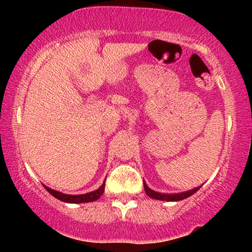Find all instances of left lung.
Listing matches in <instances>:
<instances>
[{
  "mask_svg": "<svg viewBox=\"0 0 252 252\" xmlns=\"http://www.w3.org/2000/svg\"><path fill=\"white\" fill-rule=\"evenodd\" d=\"M143 186H144V190H146L147 195L149 196V197L155 198V199H159V201H167V202L182 201V199L187 198V197H189V196H191L192 194H195V192L197 191L199 188H201V187H197V188L191 189V190H188L185 192H179V194H161V192L155 191V190H153V189H150L147 186L146 182H143Z\"/></svg>",
  "mask_w": 252,
  "mask_h": 252,
  "instance_id": "obj_1",
  "label": "left lung"
}]
</instances>
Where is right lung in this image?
Here are the masks:
<instances>
[{
	"label": "right lung",
	"mask_w": 252,
	"mask_h": 252,
	"mask_svg": "<svg viewBox=\"0 0 252 252\" xmlns=\"http://www.w3.org/2000/svg\"><path fill=\"white\" fill-rule=\"evenodd\" d=\"M44 186V185H43ZM44 188L47 189L48 192H50L54 197H56L57 199H60L62 202H66V203H88V202H93L96 201L101 197L103 192H104V188H105V181L103 182V185L99 187L98 189H96L94 191L87 192V194H81V195H67V194H63V192L54 190L47 186H44Z\"/></svg>",
	"instance_id": "obj_1"
}]
</instances>
